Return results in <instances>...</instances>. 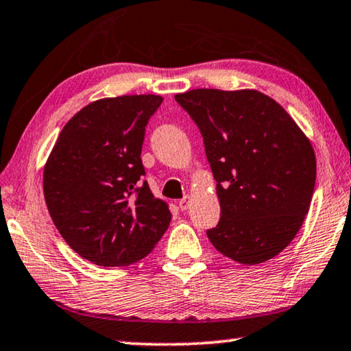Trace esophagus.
Masks as SVG:
<instances>
[{
	"mask_svg": "<svg viewBox=\"0 0 351 351\" xmlns=\"http://www.w3.org/2000/svg\"><path fill=\"white\" fill-rule=\"evenodd\" d=\"M191 203H192V197L191 195H186L184 198H181L178 205H180V208L182 209V211H186V209H189Z\"/></svg>",
	"mask_w": 351,
	"mask_h": 351,
	"instance_id": "esophagus-1",
	"label": "esophagus"
}]
</instances>
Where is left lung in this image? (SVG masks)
I'll return each mask as SVG.
<instances>
[{
	"label": "left lung",
	"instance_id": "1",
	"mask_svg": "<svg viewBox=\"0 0 351 351\" xmlns=\"http://www.w3.org/2000/svg\"><path fill=\"white\" fill-rule=\"evenodd\" d=\"M175 99L200 129L217 181L222 217L206 232L209 241L244 266L274 258L309 211L317 176L311 140L257 90L198 88Z\"/></svg>",
	"mask_w": 351,
	"mask_h": 351
}]
</instances>
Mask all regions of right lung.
<instances>
[{
  "label": "right lung",
  "instance_id": "obj_1",
  "mask_svg": "<svg viewBox=\"0 0 351 351\" xmlns=\"http://www.w3.org/2000/svg\"><path fill=\"white\" fill-rule=\"evenodd\" d=\"M162 97H104L77 112L60 132L44 165L51 221L71 249L107 268L145 258L170 226L169 205L145 175V125Z\"/></svg>",
  "mask_w": 351,
  "mask_h": 351
}]
</instances>
